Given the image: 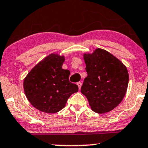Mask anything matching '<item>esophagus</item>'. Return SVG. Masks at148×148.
Wrapping results in <instances>:
<instances>
[{
    "instance_id": "34e87169",
    "label": "esophagus",
    "mask_w": 148,
    "mask_h": 148,
    "mask_svg": "<svg viewBox=\"0 0 148 148\" xmlns=\"http://www.w3.org/2000/svg\"><path fill=\"white\" fill-rule=\"evenodd\" d=\"M77 85H78L79 90H80V88H81V86H82V83L80 82H77Z\"/></svg>"
}]
</instances>
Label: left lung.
Here are the masks:
<instances>
[{"label":"left lung","instance_id":"obj_1","mask_svg":"<svg viewBox=\"0 0 148 148\" xmlns=\"http://www.w3.org/2000/svg\"><path fill=\"white\" fill-rule=\"evenodd\" d=\"M88 76L81 92L91 109L105 114L120 104L126 93L129 81L127 68L118 58L102 48L83 55Z\"/></svg>","mask_w":148,"mask_h":148}]
</instances>
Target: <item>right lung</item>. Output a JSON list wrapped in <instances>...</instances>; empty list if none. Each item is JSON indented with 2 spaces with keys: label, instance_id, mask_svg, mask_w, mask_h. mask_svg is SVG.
Returning <instances> with one entry per match:
<instances>
[{
  "label": "right lung",
  "instance_id": "add662e5",
  "mask_svg": "<svg viewBox=\"0 0 148 148\" xmlns=\"http://www.w3.org/2000/svg\"><path fill=\"white\" fill-rule=\"evenodd\" d=\"M64 56L52 53L40 61L26 75L24 90L32 106L48 114L56 113L65 107L68 99L78 91L69 81L70 72L62 69Z\"/></svg>",
  "mask_w": 148,
  "mask_h": 148
}]
</instances>
